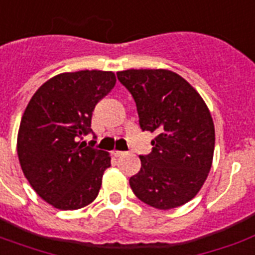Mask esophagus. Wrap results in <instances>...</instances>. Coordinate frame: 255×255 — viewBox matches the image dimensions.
Segmentation results:
<instances>
[{"mask_svg":"<svg viewBox=\"0 0 255 255\" xmlns=\"http://www.w3.org/2000/svg\"><path fill=\"white\" fill-rule=\"evenodd\" d=\"M127 153V152H123V151H114V155L116 156V157H122V156H124Z\"/></svg>","mask_w":255,"mask_h":255,"instance_id":"34e87169","label":"esophagus"}]
</instances>
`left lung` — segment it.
<instances>
[{"label":"left lung","mask_w":255,"mask_h":255,"mask_svg":"<svg viewBox=\"0 0 255 255\" xmlns=\"http://www.w3.org/2000/svg\"><path fill=\"white\" fill-rule=\"evenodd\" d=\"M120 83L135 99L143 131L155 132L152 152L129 178L139 200L167 210L190 201L204 185L214 153V124L196 88L165 69L126 70Z\"/></svg>","instance_id":"8db88e82"}]
</instances>
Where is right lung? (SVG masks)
I'll return each instance as SVG.
<instances>
[{"label":"right lung","instance_id":"right-lung-1","mask_svg":"<svg viewBox=\"0 0 255 255\" xmlns=\"http://www.w3.org/2000/svg\"><path fill=\"white\" fill-rule=\"evenodd\" d=\"M115 83L112 71L58 74L38 88L22 115L17 136L22 172L57 209H81L98 197L111 156L79 137L91 131L92 111Z\"/></svg>","mask_w":255,"mask_h":255}]
</instances>
